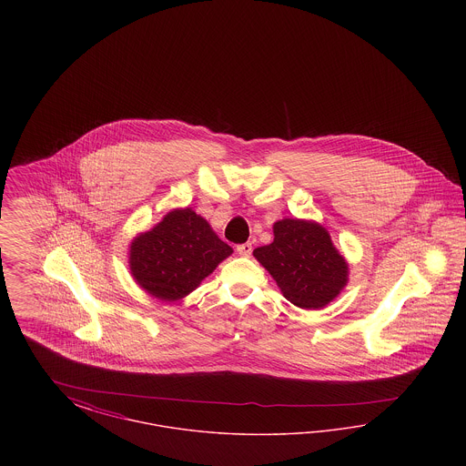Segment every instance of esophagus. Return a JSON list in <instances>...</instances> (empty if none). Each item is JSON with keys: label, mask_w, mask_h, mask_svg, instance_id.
<instances>
[{"label": "esophagus", "mask_w": 466, "mask_h": 466, "mask_svg": "<svg viewBox=\"0 0 466 466\" xmlns=\"http://www.w3.org/2000/svg\"><path fill=\"white\" fill-rule=\"evenodd\" d=\"M236 249H238V253H239L241 257H249L251 251H253V246H251V243L238 244Z\"/></svg>", "instance_id": "obj_1"}]
</instances>
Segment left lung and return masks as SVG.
Wrapping results in <instances>:
<instances>
[{"label":"left lung","mask_w":466,"mask_h":466,"mask_svg":"<svg viewBox=\"0 0 466 466\" xmlns=\"http://www.w3.org/2000/svg\"><path fill=\"white\" fill-rule=\"evenodd\" d=\"M285 299L300 309H319L348 281V264L318 223L285 218L274 223V241L253 251Z\"/></svg>","instance_id":"1"}]
</instances>
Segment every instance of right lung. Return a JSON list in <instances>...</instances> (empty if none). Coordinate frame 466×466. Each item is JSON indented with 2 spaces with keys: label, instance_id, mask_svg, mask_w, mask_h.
Returning <instances> with one entry per match:
<instances>
[{
  "label": "right lung",
  "instance_id": "right-lung-1",
  "mask_svg": "<svg viewBox=\"0 0 466 466\" xmlns=\"http://www.w3.org/2000/svg\"><path fill=\"white\" fill-rule=\"evenodd\" d=\"M232 248L192 209H175L131 244V272L160 300H177L198 289Z\"/></svg>",
  "mask_w": 466,
  "mask_h": 466
}]
</instances>
